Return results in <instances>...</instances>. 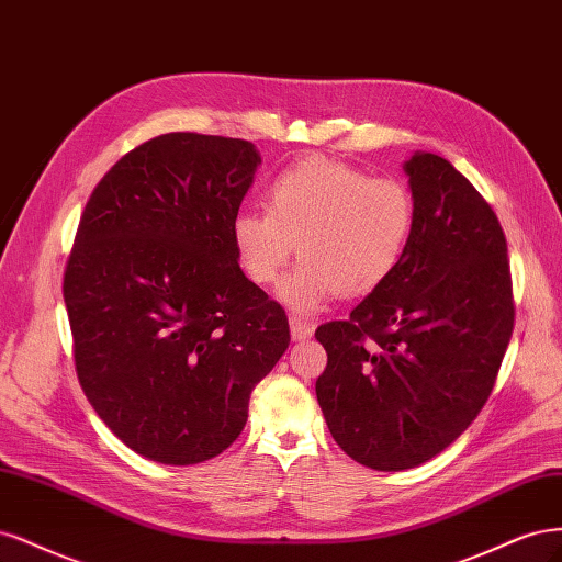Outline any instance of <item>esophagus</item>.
<instances>
[{
    "mask_svg": "<svg viewBox=\"0 0 562 562\" xmlns=\"http://www.w3.org/2000/svg\"><path fill=\"white\" fill-rule=\"evenodd\" d=\"M289 329H292L294 340H305V338H311L315 334V327L311 322H305V319L294 317V315L289 317Z\"/></svg>",
    "mask_w": 562,
    "mask_h": 562,
    "instance_id": "esophagus-1",
    "label": "esophagus"
}]
</instances>
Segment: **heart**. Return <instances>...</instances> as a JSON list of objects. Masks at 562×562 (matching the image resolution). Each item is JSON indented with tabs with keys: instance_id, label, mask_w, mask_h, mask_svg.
I'll return each mask as SVG.
<instances>
[{
	"instance_id": "b5f03b06",
	"label": "heart",
	"mask_w": 562,
	"mask_h": 562,
	"mask_svg": "<svg viewBox=\"0 0 562 562\" xmlns=\"http://www.w3.org/2000/svg\"><path fill=\"white\" fill-rule=\"evenodd\" d=\"M263 207L233 216L235 257L251 282L270 289L296 245L301 261L280 296L299 313L322 311L336 294L375 292L400 268L415 228L413 195L402 182L319 156L270 179Z\"/></svg>"
}]
</instances>
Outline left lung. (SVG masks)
<instances>
[{
    "label": "left lung",
    "instance_id": "obj_1",
    "mask_svg": "<svg viewBox=\"0 0 562 562\" xmlns=\"http://www.w3.org/2000/svg\"><path fill=\"white\" fill-rule=\"evenodd\" d=\"M415 228L392 278L315 338V392L348 456L378 472L418 467L456 441L491 396L514 331L497 214L437 154L406 162Z\"/></svg>",
    "mask_w": 562,
    "mask_h": 562
}]
</instances>
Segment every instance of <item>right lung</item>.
<instances>
[{
	"instance_id": "add662e5",
	"label": "right lung",
	"mask_w": 562,
	"mask_h": 562,
	"mask_svg": "<svg viewBox=\"0 0 562 562\" xmlns=\"http://www.w3.org/2000/svg\"><path fill=\"white\" fill-rule=\"evenodd\" d=\"M259 162L247 139L158 135L83 207L63 278L77 378L102 423L154 462L224 452L289 348L284 307L231 243Z\"/></svg>"
}]
</instances>
